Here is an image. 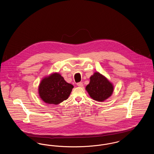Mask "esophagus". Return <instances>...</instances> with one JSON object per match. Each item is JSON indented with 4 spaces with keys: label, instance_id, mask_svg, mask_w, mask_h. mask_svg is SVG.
I'll list each match as a JSON object with an SVG mask.
<instances>
[{
    "label": "esophagus",
    "instance_id": "obj_1",
    "mask_svg": "<svg viewBox=\"0 0 154 154\" xmlns=\"http://www.w3.org/2000/svg\"><path fill=\"white\" fill-rule=\"evenodd\" d=\"M77 86H78L82 87V86H83V83H82V82H78V83L77 84Z\"/></svg>",
    "mask_w": 154,
    "mask_h": 154
}]
</instances>
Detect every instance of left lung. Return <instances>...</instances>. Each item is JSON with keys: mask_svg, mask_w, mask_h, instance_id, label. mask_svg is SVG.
I'll use <instances>...</instances> for the list:
<instances>
[{"mask_svg": "<svg viewBox=\"0 0 154 154\" xmlns=\"http://www.w3.org/2000/svg\"><path fill=\"white\" fill-rule=\"evenodd\" d=\"M90 80L86 89L93 100L102 102L111 96L113 86L104 76L96 72L91 77Z\"/></svg>", "mask_w": 154, "mask_h": 154, "instance_id": "8db88e82", "label": "left lung"}]
</instances>
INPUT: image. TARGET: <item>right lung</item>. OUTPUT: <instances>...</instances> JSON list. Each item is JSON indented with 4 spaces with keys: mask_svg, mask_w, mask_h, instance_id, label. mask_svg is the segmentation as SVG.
I'll return each instance as SVG.
<instances>
[{
    "mask_svg": "<svg viewBox=\"0 0 154 154\" xmlns=\"http://www.w3.org/2000/svg\"><path fill=\"white\" fill-rule=\"evenodd\" d=\"M73 86L66 82L61 75L54 73L42 80L39 86V94L44 102L58 104L68 99Z\"/></svg>",
    "mask_w": 154,
    "mask_h": 154,
    "instance_id": "add662e5",
    "label": "right lung"
}]
</instances>
